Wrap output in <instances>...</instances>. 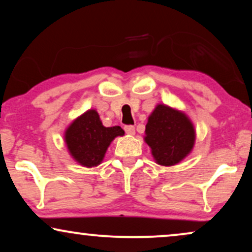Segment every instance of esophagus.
<instances>
[{
    "instance_id": "esophagus-1",
    "label": "esophagus",
    "mask_w": 252,
    "mask_h": 252,
    "mask_svg": "<svg viewBox=\"0 0 252 252\" xmlns=\"http://www.w3.org/2000/svg\"><path fill=\"white\" fill-rule=\"evenodd\" d=\"M124 129H125V132L127 134H129V135H134V133H135V128H134V126L132 125H126L124 127Z\"/></svg>"
}]
</instances>
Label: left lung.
Here are the masks:
<instances>
[{
	"mask_svg": "<svg viewBox=\"0 0 252 252\" xmlns=\"http://www.w3.org/2000/svg\"><path fill=\"white\" fill-rule=\"evenodd\" d=\"M146 142L153 156L164 166L178 164L194 147L195 130L186 115L159 104L151 113L146 126Z\"/></svg>",
	"mask_w": 252,
	"mask_h": 252,
	"instance_id": "1",
	"label": "left lung"
}]
</instances>
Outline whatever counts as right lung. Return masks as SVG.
Returning <instances> with one entry per match:
<instances>
[{
	"instance_id": "obj_1",
	"label": "right lung",
	"mask_w": 252,
	"mask_h": 252,
	"mask_svg": "<svg viewBox=\"0 0 252 252\" xmlns=\"http://www.w3.org/2000/svg\"><path fill=\"white\" fill-rule=\"evenodd\" d=\"M122 127H104L95 110H89L75 119L65 133V142L78 163L87 167L101 163L111 141L124 135Z\"/></svg>"
}]
</instances>
